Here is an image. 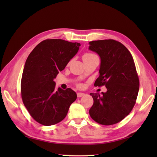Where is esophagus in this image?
<instances>
[{
	"mask_svg": "<svg viewBox=\"0 0 157 157\" xmlns=\"http://www.w3.org/2000/svg\"><path fill=\"white\" fill-rule=\"evenodd\" d=\"M85 95L84 93H82V92H78L77 93V96H78V98H80L82 96H84Z\"/></svg>",
	"mask_w": 157,
	"mask_h": 157,
	"instance_id": "obj_1",
	"label": "esophagus"
}]
</instances>
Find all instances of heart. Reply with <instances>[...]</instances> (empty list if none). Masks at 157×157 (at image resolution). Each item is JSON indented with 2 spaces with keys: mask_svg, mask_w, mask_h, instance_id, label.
<instances>
[{
  "mask_svg": "<svg viewBox=\"0 0 157 157\" xmlns=\"http://www.w3.org/2000/svg\"><path fill=\"white\" fill-rule=\"evenodd\" d=\"M95 56H97L94 53H92V52H86L85 54L83 55V60H84V61H86V60H88L90 59L91 58L93 57H95ZM79 87H82V85L81 84H78V85Z\"/></svg>",
  "mask_w": 157,
  "mask_h": 157,
  "instance_id": "b5f03b06",
  "label": "heart"
}]
</instances>
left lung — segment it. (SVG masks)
Masks as SVG:
<instances>
[{
	"label": "left lung",
	"mask_w": 157,
	"mask_h": 157,
	"mask_svg": "<svg viewBox=\"0 0 157 157\" xmlns=\"http://www.w3.org/2000/svg\"><path fill=\"white\" fill-rule=\"evenodd\" d=\"M89 44V49L97 53L101 61L94 86H105L107 89L102 96L90 93L94 103L90 115L99 124H115L129 114L137 99L140 82L134 59L128 49L114 40Z\"/></svg>",
	"instance_id": "8db88e82"
}]
</instances>
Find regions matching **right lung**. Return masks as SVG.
<instances>
[{"label":"right lung","mask_w":157,"mask_h":157,"mask_svg":"<svg viewBox=\"0 0 157 157\" xmlns=\"http://www.w3.org/2000/svg\"><path fill=\"white\" fill-rule=\"evenodd\" d=\"M80 44L47 39L36 46L26 60L21 82L23 105L36 121L46 126L58 123L77 98L71 88H56L53 81L78 52Z\"/></svg>","instance_id":"right-lung-1"}]
</instances>
